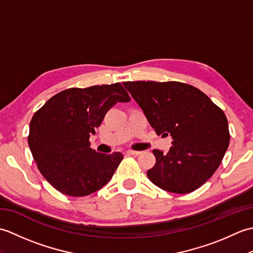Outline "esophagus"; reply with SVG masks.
Masks as SVG:
<instances>
[{
    "instance_id": "34e87169",
    "label": "esophagus",
    "mask_w": 253,
    "mask_h": 253,
    "mask_svg": "<svg viewBox=\"0 0 253 253\" xmlns=\"http://www.w3.org/2000/svg\"><path fill=\"white\" fill-rule=\"evenodd\" d=\"M126 153L129 154V155H135V157H137V155H139L141 152L140 151H133V150H128V151H126Z\"/></svg>"
}]
</instances>
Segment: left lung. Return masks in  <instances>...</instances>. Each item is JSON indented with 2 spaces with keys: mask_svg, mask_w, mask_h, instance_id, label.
<instances>
[{
  "mask_svg": "<svg viewBox=\"0 0 253 253\" xmlns=\"http://www.w3.org/2000/svg\"><path fill=\"white\" fill-rule=\"evenodd\" d=\"M158 135L173 139L169 151L153 150L157 162L147 171L161 189L189 193L218 169L229 144L224 112L193 85L178 82L123 83Z\"/></svg>",
  "mask_w": 253,
  "mask_h": 253,
  "instance_id": "1",
  "label": "left lung"
}]
</instances>
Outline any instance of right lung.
Here are the masks:
<instances>
[{"mask_svg":"<svg viewBox=\"0 0 253 253\" xmlns=\"http://www.w3.org/2000/svg\"><path fill=\"white\" fill-rule=\"evenodd\" d=\"M130 101L120 83L69 88L53 95L32 116L28 144L38 169L63 195L84 197L109 182L123 154L90 148V135L117 102Z\"/></svg>","mask_w":253,"mask_h":253,"instance_id":"right-lung-1","label":"right lung"}]
</instances>
